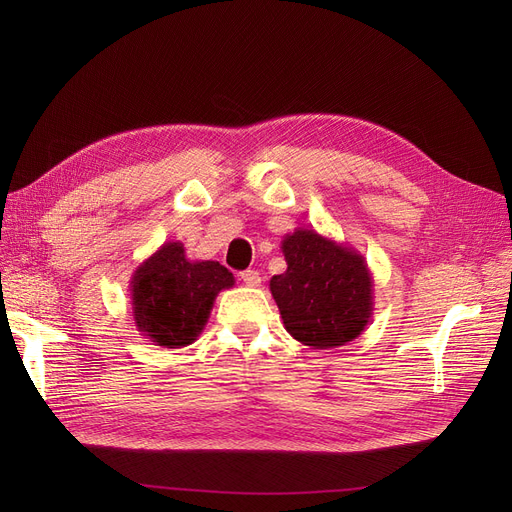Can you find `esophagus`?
<instances>
[{
  "label": "esophagus",
  "instance_id": "esophagus-1",
  "mask_svg": "<svg viewBox=\"0 0 512 512\" xmlns=\"http://www.w3.org/2000/svg\"><path fill=\"white\" fill-rule=\"evenodd\" d=\"M240 280L245 282L247 286H251V288H255V286H261V276H259V272H255V270H247V272H242V274H240Z\"/></svg>",
  "mask_w": 512,
  "mask_h": 512
}]
</instances>
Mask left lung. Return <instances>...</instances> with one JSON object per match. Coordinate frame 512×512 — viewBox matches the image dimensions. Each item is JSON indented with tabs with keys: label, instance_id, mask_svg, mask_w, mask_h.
<instances>
[{
	"label": "left lung",
	"instance_id": "1",
	"mask_svg": "<svg viewBox=\"0 0 512 512\" xmlns=\"http://www.w3.org/2000/svg\"><path fill=\"white\" fill-rule=\"evenodd\" d=\"M280 249L288 267L270 280V290L286 332L319 351L355 340L373 315L365 257L309 228L286 234Z\"/></svg>",
	"mask_w": 512,
	"mask_h": 512
}]
</instances>
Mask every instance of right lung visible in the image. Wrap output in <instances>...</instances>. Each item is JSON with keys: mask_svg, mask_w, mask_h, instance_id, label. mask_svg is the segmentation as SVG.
Returning a JSON list of instances; mask_svg holds the SVG:
<instances>
[{"mask_svg": "<svg viewBox=\"0 0 512 512\" xmlns=\"http://www.w3.org/2000/svg\"><path fill=\"white\" fill-rule=\"evenodd\" d=\"M232 286V272L218 261H193L180 240L164 242L130 278L134 326L157 346L193 344L207 326L215 297Z\"/></svg>", "mask_w": 512, "mask_h": 512, "instance_id": "add662e5", "label": "right lung"}]
</instances>
